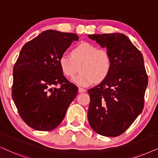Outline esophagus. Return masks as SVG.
Returning a JSON list of instances; mask_svg holds the SVG:
<instances>
[{"mask_svg": "<svg viewBox=\"0 0 158 158\" xmlns=\"http://www.w3.org/2000/svg\"><path fill=\"white\" fill-rule=\"evenodd\" d=\"M86 92V89L84 88H81V87H79V93H85Z\"/></svg>", "mask_w": 158, "mask_h": 158, "instance_id": "obj_1", "label": "esophagus"}]
</instances>
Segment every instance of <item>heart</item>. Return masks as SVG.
<instances>
[{"label":"heart","instance_id":"1","mask_svg":"<svg viewBox=\"0 0 158 158\" xmlns=\"http://www.w3.org/2000/svg\"><path fill=\"white\" fill-rule=\"evenodd\" d=\"M71 56L63 54L59 57V65L63 74L72 78L81 64L80 73L73 79V82L87 87L105 80L112 69V59L109 52L87 42H81L71 50Z\"/></svg>","mask_w":158,"mask_h":158}]
</instances>
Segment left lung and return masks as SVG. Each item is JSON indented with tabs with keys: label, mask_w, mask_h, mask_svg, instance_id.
<instances>
[{
	"label": "left lung",
	"mask_w": 158,
	"mask_h": 158,
	"mask_svg": "<svg viewBox=\"0 0 158 158\" xmlns=\"http://www.w3.org/2000/svg\"><path fill=\"white\" fill-rule=\"evenodd\" d=\"M112 59V69L105 80L89 89L87 117L98 134H123L142 112L148 85L142 54L123 33L89 35Z\"/></svg>",
	"instance_id": "left-lung-1"
}]
</instances>
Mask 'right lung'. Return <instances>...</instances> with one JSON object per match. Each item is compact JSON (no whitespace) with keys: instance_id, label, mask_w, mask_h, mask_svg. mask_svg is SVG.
I'll return each mask as SVG.
<instances>
[{"instance_id":"right-lung-1","label":"right lung","mask_w":158,"mask_h":158,"mask_svg":"<svg viewBox=\"0 0 158 158\" xmlns=\"http://www.w3.org/2000/svg\"><path fill=\"white\" fill-rule=\"evenodd\" d=\"M78 40L75 33L48 30L22 48L13 69L11 96L21 118L32 128H56L77 96V87L63 75L58 60Z\"/></svg>"}]
</instances>
